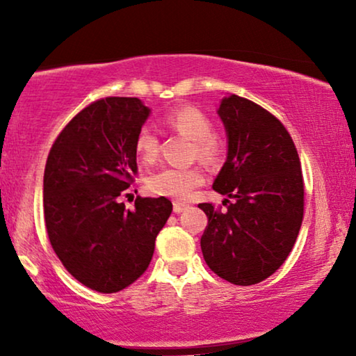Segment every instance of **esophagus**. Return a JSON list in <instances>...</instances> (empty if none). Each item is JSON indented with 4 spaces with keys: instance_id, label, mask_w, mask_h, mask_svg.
Returning a JSON list of instances; mask_svg holds the SVG:
<instances>
[{
    "instance_id": "34e87169",
    "label": "esophagus",
    "mask_w": 356,
    "mask_h": 356,
    "mask_svg": "<svg viewBox=\"0 0 356 356\" xmlns=\"http://www.w3.org/2000/svg\"><path fill=\"white\" fill-rule=\"evenodd\" d=\"M188 207H189L188 204H183V202H175V204H173V212H175V213H179V212L186 211Z\"/></svg>"
}]
</instances>
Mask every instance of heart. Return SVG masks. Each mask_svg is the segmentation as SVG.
I'll return each mask as SVG.
<instances>
[{
  "label": "heart",
  "instance_id": "b5f03b06",
  "mask_svg": "<svg viewBox=\"0 0 356 356\" xmlns=\"http://www.w3.org/2000/svg\"><path fill=\"white\" fill-rule=\"evenodd\" d=\"M163 124L170 131L193 140L191 155L209 167L220 165L225 155V140L212 131L209 116L193 105H181L170 110L163 116ZM160 143L154 131L143 128L136 136L134 152L144 163H152L159 157ZM204 172L199 167L189 168H162L149 175L147 189L157 196H165L177 201H184L191 196L194 189L204 183Z\"/></svg>",
  "mask_w": 356,
  "mask_h": 356
}]
</instances>
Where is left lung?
I'll return each instance as SVG.
<instances>
[{"label": "left lung", "instance_id": "8db88e82", "mask_svg": "<svg viewBox=\"0 0 356 356\" xmlns=\"http://www.w3.org/2000/svg\"><path fill=\"white\" fill-rule=\"evenodd\" d=\"M217 113L225 124L228 154L212 188L228 199L225 212L199 204L209 218L201 250L218 277L254 285L293 250L305 211L301 163L289 131L261 105L230 95Z\"/></svg>", "mask_w": 356, "mask_h": 356}]
</instances>
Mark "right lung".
<instances>
[{"instance_id":"obj_1","label":"right lung","mask_w":356,"mask_h":356,"mask_svg":"<svg viewBox=\"0 0 356 356\" xmlns=\"http://www.w3.org/2000/svg\"><path fill=\"white\" fill-rule=\"evenodd\" d=\"M150 110L136 97H106L58 134L43 175L53 251L82 285L115 293L147 270L155 238L173 211L167 197L121 202L138 175L134 140ZM128 196V194H126Z\"/></svg>"}]
</instances>
